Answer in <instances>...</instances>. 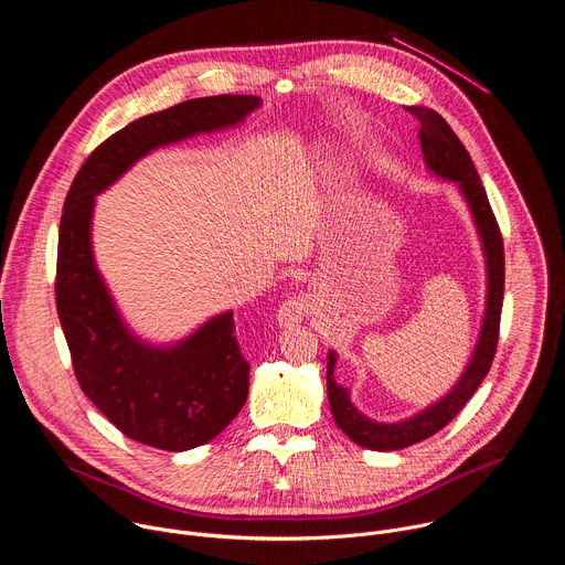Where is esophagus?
<instances>
[{
	"label": "esophagus",
	"instance_id": "1",
	"mask_svg": "<svg viewBox=\"0 0 565 565\" xmlns=\"http://www.w3.org/2000/svg\"><path fill=\"white\" fill-rule=\"evenodd\" d=\"M308 310H310V299L308 297H303V295L301 297H290L277 310V324L281 329H292V327L301 324L303 317L308 315Z\"/></svg>",
	"mask_w": 565,
	"mask_h": 565
}]
</instances>
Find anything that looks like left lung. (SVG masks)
<instances>
[{
    "instance_id": "1",
    "label": "left lung",
    "mask_w": 565,
    "mask_h": 565,
    "mask_svg": "<svg viewBox=\"0 0 565 565\" xmlns=\"http://www.w3.org/2000/svg\"><path fill=\"white\" fill-rule=\"evenodd\" d=\"M420 122V147L427 170L445 181L458 185L462 194L478 238L482 257H486V275H488V295H486V315L480 321L478 340L473 353L460 373L458 382L447 391L440 399L431 402L423 412L397 420V423H377L364 416L353 402L351 391L335 382L333 371L338 364V353L329 351L327 364V386H329V405L335 418V425L360 447L373 451H395L416 445L436 431H440L476 393L480 382L490 373L497 344H499V324H501V308H503V284H505V257H503V238L494 212L490 207L486 188H482L478 172L471 163V158L465 145L458 140L447 120L427 107L409 109Z\"/></svg>"
}]
</instances>
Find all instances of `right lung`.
<instances>
[{"label":"right lung","mask_w":565,"mask_h":565,"mask_svg":"<svg viewBox=\"0 0 565 565\" xmlns=\"http://www.w3.org/2000/svg\"><path fill=\"white\" fill-rule=\"evenodd\" d=\"M257 96H210L142 116L109 136L75 174L57 238L55 303L79 388L127 438L188 451L216 438L246 405L250 366L232 310L174 344H151L122 319L94 257L96 196L149 151L244 122Z\"/></svg>","instance_id":"right-lung-1"}]
</instances>
